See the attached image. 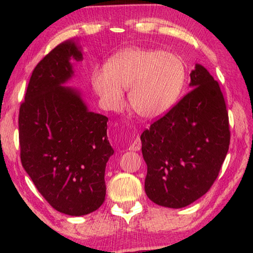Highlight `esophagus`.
<instances>
[{
	"mask_svg": "<svg viewBox=\"0 0 253 253\" xmlns=\"http://www.w3.org/2000/svg\"><path fill=\"white\" fill-rule=\"evenodd\" d=\"M141 148V141H140V139L139 138H136V139H134L133 141H132V144L130 145L129 146V151H132V152H136V151H139Z\"/></svg>",
	"mask_w": 253,
	"mask_h": 253,
	"instance_id": "1",
	"label": "esophagus"
}]
</instances>
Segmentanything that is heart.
<instances>
[{
  "instance_id": "b5f03b06",
  "label": "heart",
  "mask_w": 253,
  "mask_h": 253,
  "mask_svg": "<svg viewBox=\"0 0 253 253\" xmlns=\"http://www.w3.org/2000/svg\"><path fill=\"white\" fill-rule=\"evenodd\" d=\"M185 83V65L177 55L150 48H127L110 58L106 70L92 74V84L106 105L116 109L129 88V105L145 120L167 114Z\"/></svg>"
}]
</instances>
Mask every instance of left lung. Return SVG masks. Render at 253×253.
Wrapping results in <instances>:
<instances>
[{"instance_id":"obj_1","label":"left lung","mask_w":253,"mask_h":253,"mask_svg":"<svg viewBox=\"0 0 253 253\" xmlns=\"http://www.w3.org/2000/svg\"><path fill=\"white\" fill-rule=\"evenodd\" d=\"M192 89L140 136L147 165L145 192L152 202L182 209L209 191L230 141L219 83L202 64L190 74Z\"/></svg>"}]
</instances>
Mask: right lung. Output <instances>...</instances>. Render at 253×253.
Here are the masks:
<instances>
[{"label":"right lung","mask_w":253,"mask_h":253,"mask_svg":"<svg viewBox=\"0 0 253 253\" xmlns=\"http://www.w3.org/2000/svg\"><path fill=\"white\" fill-rule=\"evenodd\" d=\"M71 60L82 61L75 40L54 48L34 68L19 109L20 160L38 191L58 212H94L105 202V170L114 154L108 117L93 113L79 89L65 86Z\"/></svg>","instance_id":"1"}]
</instances>
